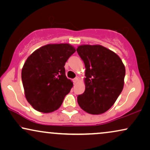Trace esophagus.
Returning a JSON list of instances; mask_svg holds the SVG:
<instances>
[{
    "label": "esophagus",
    "instance_id": "1",
    "mask_svg": "<svg viewBox=\"0 0 150 150\" xmlns=\"http://www.w3.org/2000/svg\"><path fill=\"white\" fill-rule=\"evenodd\" d=\"M78 80H79V78L78 77H75V79H73V83H74V84H75V83H76L77 81H78Z\"/></svg>",
    "mask_w": 150,
    "mask_h": 150
}]
</instances>
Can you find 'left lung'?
<instances>
[{
	"label": "left lung",
	"mask_w": 150,
	"mask_h": 150,
	"mask_svg": "<svg viewBox=\"0 0 150 150\" xmlns=\"http://www.w3.org/2000/svg\"><path fill=\"white\" fill-rule=\"evenodd\" d=\"M77 52L86 69L85 91L77 96L78 104L92 115L105 112L122 91L124 65L115 53L101 45H81Z\"/></svg>",
	"instance_id": "obj_1"
}]
</instances>
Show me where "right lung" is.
<instances>
[{
  "instance_id": "add662e5",
  "label": "right lung",
  "mask_w": 150,
  "mask_h": 150,
  "mask_svg": "<svg viewBox=\"0 0 150 150\" xmlns=\"http://www.w3.org/2000/svg\"><path fill=\"white\" fill-rule=\"evenodd\" d=\"M75 51L69 44L47 45L27 59L22 81L26 99L37 111L56 110L69 93L73 84L66 76L64 65Z\"/></svg>"
}]
</instances>
